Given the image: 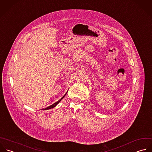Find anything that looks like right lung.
<instances>
[{
    "instance_id": "obj_1",
    "label": "right lung",
    "mask_w": 152,
    "mask_h": 152,
    "mask_svg": "<svg viewBox=\"0 0 152 152\" xmlns=\"http://www.w3.org/2000/svg\"><path fill=\"white\" fill-rule=\"evenodd\" d=\"M67 92H68V91H67ZM67 92H66V93L65 94V95H64V96H63V97H62V98H61V99L59 100H58V101H57V102H56L53 103V104H52V105H50V106H49V107H47V108H45V109H43V110H49V109H51V108H54V107H55V106H56V105H57V104H58V103H59L60 101H61V100H62V99H63V98H64V97L65 96V95L66 94Z\"/></svg>"
}]
</instances>
